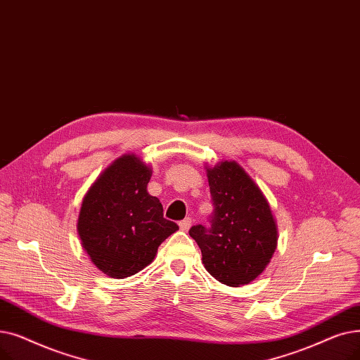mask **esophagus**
Here are the masks:
<instances>
[{
    "instance_id": "obj_1",
    "label": "esophagus",
    "mask_w": 360,
    "mask_h": 360,
    "mask_svg": "<svg viewBox=\"0 0 360 360\" xmlns=\"http://www.w3.org/2000/svg\"><path fill=\"white\" fill-rule=\"evenodd\" d=\"M179 226H180V230H183V231H187L191 229V226H192V218H184V219H181L180 222H179Z\"/></svg>"
}]
</instances>
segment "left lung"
<instances>
[{"label":"left lung","instance_id":"left-lung-1","mask_svg":"<svg viewBox=\"0 0 360 360\" xmlns=\"http://www.w3.org/2000/svg\"><path fill=\"white\" fill-rule=\"evenodd\" d=\"M212 200L210 226H193L189 234L202 262L215 280L230 287L253 281L277 248V226L259 187L234 161L208 169Z\"/></svg>","mask_w":360,"mask_h":360}]
</instances>
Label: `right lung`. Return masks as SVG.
<instances>
[{"instance_id":"add662e5","label":"right lung","mask_w":360,"mask_h":360,"mask_svg":"<svg viewBox=\"0 0 360 360\" xmlns=\"http://www.w3.org/2000/svg\"><path fill=\"white\" fill-rule=\"evenodd\" d=\"M150 169L136 155L112 162L84 196L77 222L91 261L114 278L134 276L155 258L158 246L179 230L164 218L146 186Z\"/></svg>"}]
</instances>
